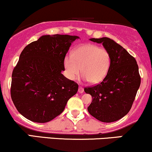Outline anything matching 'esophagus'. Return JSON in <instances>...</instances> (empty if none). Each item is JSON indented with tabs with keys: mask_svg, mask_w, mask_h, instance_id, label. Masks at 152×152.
Returning a JSON list of instances; mask_svg holds the SVG:
<instances>
[{
	"mask_svg": "<svg viewBox=\"0 0 152 152\" xmlns=\"http://www.w3.org/2000/svg\"><path fill=\"white\" fill-rule=\"evenodd\" d=\"M83 88L79 86V88H78V93H79V94H82V93H83Z\"/></svg>",
	"mask_w": 152,
	"mask_h": 152,
	"instance_id": "34e87169",
	"label": "esophagus"
}]
</instances>
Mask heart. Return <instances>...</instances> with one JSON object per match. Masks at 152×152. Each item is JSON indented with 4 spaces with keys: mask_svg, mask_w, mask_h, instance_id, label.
I'll list each match as a JSON object with an SVG mask.
<instances>
[{
    "mask_svg": "<svg viewBox=\"0 0 152 152\" xmlns=\"http://www.w3.org/2000/svg\"><path fill=\"white\" fill-rule=\"evenodd\" d=\"M110 62V54L107 49L85 44L75 49L72 55L66 56L64 65L69 79H76L81 71L83 81L97 84L107 76Z\"/></svg>",
    "mask_w": 152,
    "mask_h": 152,
    "instance_id": "obj_1",
    "label": "heart"
}]
</instances>
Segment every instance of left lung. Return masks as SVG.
<instances>
[{
  "label": "left lung",
  "mask_w": 152,
  "mask_h": 152,
  "mask_svg": "<svg viewBox=\"0 0 152 152\" xmlns=\"http://www.w3.org/2000/svg\"><path fill=\"white\" fill-rule=\"evenodd\" d=\"M91 41L103 46L110 54V66L103 81L84 91L92 96L88 111L97 120L113 122L130 110L141 78L136 60L125 49L107 37L91 38Z\"/></svg>",
  "instance_id": "8db88e82"
}]
</instances>
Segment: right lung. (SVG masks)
Returning <instances> with one entry per match:
<instances>
[{
  "label": "right lung",
  "mask_w": 152,
  "mask_h": 152,
  "mask_svg": "<svg viewBox=\"0 0 152 152\" xmlns=\"http://www.w3.org/2000/svg\"><path fill=\"white\" fill-rule=\"evenodd\" d=\"M78 36L42 35L25 47L12 74L10 94L18 111L45 123L59 115L78 86L66 78L64 61Z\"/></svg>",
  "instance_id": "add662e5"
}]
</instances>
